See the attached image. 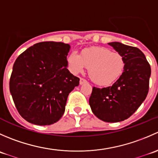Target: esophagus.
I'll use <instances>...</instances> for the list:
<instances>
[{
  "mask_svg": "<svg viewBox=\"0 0 158 158\" xmlns=\"http://www.w3.org/2000/svg\"><path fill=\"white\" fill-rule=\"evenodd\" d=\"M86 82H87V81L85 80V79H82V78H81L80 81H79V84H80V85H82V84H84V83H86Z\"/></svg>",
  "mask_w": 158,
  "mask_h": 158,
  "instance_id": "34e87169",
  "label": "esophagus"
}]
</instances>
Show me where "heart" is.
<instances>
[{
	"instance_id": "1",
	"label": "heart",
	"mask_w": 158,
	"mask_h": 158,
	"mask_svg": "<svg viewBox=\"0 0 158 158\" xmlns=\"http://www.w3.org/2000/svg\"><path fill=\"white\" fill-rule=\"evenodd\" d=\"M68 64L73 73H82L89 67L91 79L101 85H109L119 79L125 69V60L122 54L111 52L106 47H91L69 54Z\"/></svg>"
}]
</instances>
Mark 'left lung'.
<instances>
[{"label":"left lung","instance_id":"obj_1","mask_svg":"<svg viewBox=\"0 0 158 158\" xmlns=\"http://www.w3.org/2000/svg\"><path fill=\"white\" fill-rule=\"evenodd\" d=\"M125 60L122 76L106 88H92L89 106L93 114L106 122L128 118L140 107L149 90L151 66L144 54L137 47L119 42L109 43Z\"/></svg>","mask_w":158,"mask_h":158}]
</instances>
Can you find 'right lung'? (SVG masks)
<instances>
[{"instance_id": "obj_1", "label": "right lung", "mask_w": 158, "mask_h": 158, "mask_svg": "<svg viewBox=\"0 0 158 158\" xmlns=\"http://www.w3.org/2000/svg\"><path fill=\"white\" fill-rule=\"evenodd\" d=\"M69 49L64 43L41 42L16 60L10 92L18 112L30 123L52 125L64 114L68 95L79 84L67 69Z\"/></svg>"}]
</instances>
